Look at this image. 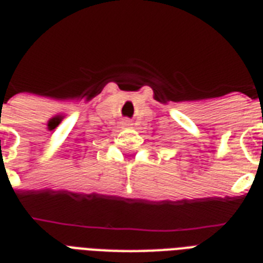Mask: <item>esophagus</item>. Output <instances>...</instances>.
Here are the masks:
<instances>
[{
    "mask_svg": "<svg viewBox=\"0 0 263 263\" xmlns=\"http://www.w3.org/2000/svg\"><path fill=\"white\" fill-rule=\"evenodd\" d=\"M122 124H124L125 126H130V125H132V122H130L129 118H125V120L122 121Z\"/></svg>",
    "mask_w": 263,
    "mask_h": 263,
    "instance_id": "esophagus-1",
    "label": "esophagus"
}]
</instances>
